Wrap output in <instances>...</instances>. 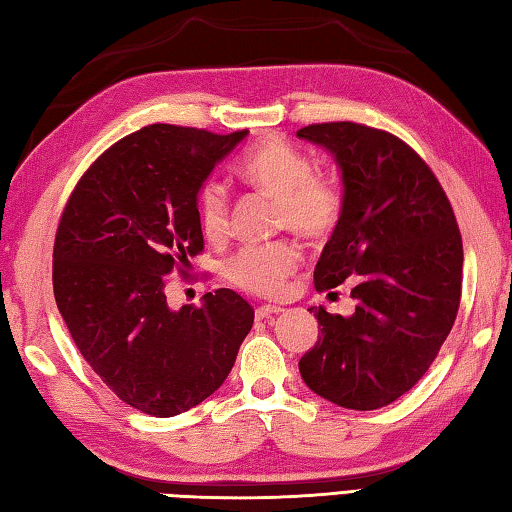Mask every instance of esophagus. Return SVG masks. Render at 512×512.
Returning a JSON list of instances; mask_svg holds the SVG:
<instances>
[{
  "label": "esophagus",
  "mask_w": 512,
  "mask_h": 512,
  "mask_svg": "<svg viewBox=\"0 0 512 512\" xmlns=\"http://www.w3.org/2000/svg\"><path fill=\"white\" fill-rule=\"evenodd\" d=\"M281 312H283L281 307H276V305H260L256 310V318H258V321H265V318H272V316L281 314Z\"/></svg>",
  "instance_id": "esophagus-1"
}]
</instances>
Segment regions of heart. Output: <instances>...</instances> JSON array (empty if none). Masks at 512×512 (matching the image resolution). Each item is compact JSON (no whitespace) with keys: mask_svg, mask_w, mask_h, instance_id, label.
I'll list each match as a JSON object with an SVG mask.
<instances>
[{"mask_svg":"<svg viewBox=\"0 0 512 512\" xmlns=\"http://www.w3.org/2000/svg\"><path fill=\"white\" fill-rule=\"evenodd\" d=\"M245 182L258 194L276 200V227L305 240H323L341 220L343 194L334 180L316 176L312 162L287 142L269 140L256 147L240 167ZM198 223L209 240L229 234L231 205L220 182H207L196 200ZM301 263L292 243L247 247L229 260L227 278L256 296H278Z\"/></svg>","mask_w":512,"mask_h":512,"instance_id":"1","label":"heart"}]
</instances>
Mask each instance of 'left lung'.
Masks as SVG:
<instances>
[{
	"instance_id": "8db88e82",
	"label": "left lung",
	"mask_w": 512,
	"mask_h": 512,
	"mask_svg": "<svg viewBox=\"0 0 512 512\" xmlns=\"http://www.w3.org/2000/svg\"><path fill=\"white\" fill-rule=\"evenodd\" d=\"M332 153L343 211L314 269L316 289L352 281L350 316L312 307L321 336L298 361L307 388L350 410L406 394L439 354L461 298L464 247L430 167L406 142L354 122L296 133Z\"/></svg>"
}]
</instances>
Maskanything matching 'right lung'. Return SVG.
<instances>
[{"label": "right lung", "instance_id": "1", "mask_svg": "<svg viewBox=\"0 0 512 512\" xmlns=\"http://www.w3.org/2000/svg\"><path fill=\"white\" fill-rule=\"evenodd\" d=\"M249 131L151 124L77 182L57 227L53 292L77 350L127 406L176 417L234 368L254 310L234 289L171 310L165 276L202 252L198 191Z\"/></svg>", "mask_w": 512, "mask_h": 512}]
</instances>
